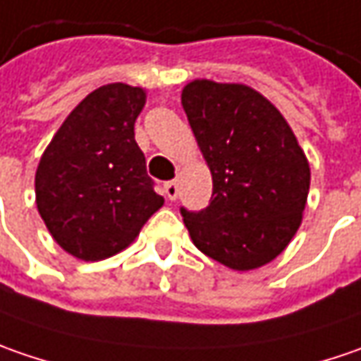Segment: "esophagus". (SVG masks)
Returning <instances> with one entry per match:
<instances>
[{"mask_svg":"<svg viewBox=\"0 0 361 361\" xmlns=\"http://www.w3.org/2000/svg\"><path fill=\"white\" fill-rule=\"evenodd\" d=\"M164 192H165V197L167 200H176L178 197V194H180V188H178V181H167L164 185Z\"/></svg>","mask_w":361,"mask_h":361,"instance_id":"34e87169","label":"esophagus"}]
</instances>
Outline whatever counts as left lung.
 Masks as SVG:
<instances>
[{
    "instance_id": "8db88e82",
    "label": "left lung",
    "mask_w": 361,
    "mask_h": 361,
    "mask_svg": "<svg viewBox=\"0 0 361 361\" xmlns=\"http://www.w3.org/2000/svg\"><path fill=\"white\" fill-rule=\"evenodd\" d=\"M212 173L210 206L181 210L192 243L232 271L274 260L303 222L311 169L287 118L259 90L196 78L181 90Z\"/></svg>"
}]
</instances>
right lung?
Listing matches in <instances>:
<instances>
[{
  "instance_id": "right-lung-1",
  "label": "right lung",
  "mask_w": 361,
  "mask_h": 361,
  "mask_svg": "<svg viewBox=\"0 0 361 361\" xmlns=\"http://www.w3.org/2000/svg\"><path fill=\"white\" fill-rule=\"evenodd\" d=\"M145 88L113 82L80 101L44 149L36 206L56 244L78 260H104L135 243L164 206L135 141Z\"/></svg>"
}]
</instances>
